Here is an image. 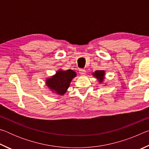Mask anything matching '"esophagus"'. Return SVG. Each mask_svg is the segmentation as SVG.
<instances>
[{"mask_svg": "<svg viewBox=\"0 0 149 149\" xmlns=\"http://www.w3.org/2000/svg\"><path fill=\"white\" fill-rule=\"evenodd\" d=\"M85 72H86L85 70H84V69H80L79 70V74L81 75H84L85 74Z\"/></svg>", "mask_w": 149, "mask_h": 149, "instance_id": "1", "label": "esophagus"}]
</instances>
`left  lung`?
Segmentation results:
<instances>
[{
    "label": "left lung",
    "instance_id": "8db88e82",
    "mask_svg": "<svg viewBox=\"0 0 149 149\" xmlns=\"http://www.w3.org/2000/svg\"><path fill=\"white\" fill-rule=\"evenodd\" d=\"M104 74L105 72L104 70H97V71L95 72V73H93V75L97 78V79H98L100 84V83L103 81V80L104 79Z\"/></svg>",
    "mask_w": 149,
    "mask_h": 149
}]
</instances>
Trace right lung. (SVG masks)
Returning <instances> with one entry per match:
<instances>
[{"instance_id": "add662e5", "label": "right lung", "mask_w": 149, "mask_h": 149, "mask_svg": "<svg viewBox=\"0 0 149 149\" xmlns=\"http://www.w3.org/2000/svg\"><path fill=\"white\" fill-rule=\"evenodd\" d=\"M76 76L74 70H68L63 71L59 70L56 74L46 80V85L51 92L57 95H63L66 93L73 78Z\"/></svg>"}]
</instances>
